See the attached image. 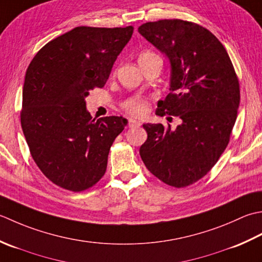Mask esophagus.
<instances>
[{"label": "esophagus", "instance_id": "esophagus-1", "mask_svg": "<svg viewBox=\"0 0 262 262\" xmlns=\"http://www.w3.org/2000/svg\"><path fill=\"white\" fill-rule=\"evenodd\" d=\"M141 125V122L138 121L136 119H130L129 120V126L130 127H137V126H140Z\"/></svg>", "mask_w": 262, "mask_h": 262}]
</instances>
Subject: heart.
Wrapping results in <instances>:
<instances>
[{"label": "heart", "instance_id": "heart-1", "mask_svg": "<svg viewBox=\"0 0 262 262\" xmlns=\"http://www.w3.org/2000/svg\"><path fill=\"white\" fill-rule=\"evenodd\" d=\"M157 56L155 53L149 52V51H145L142 52L140 55H139V62L142 61H147L149 58ZM123 108L127 113L135 116H145L148 112V104L145 99H142L140 97H133L127 99L126 101H124L123 104Z\"/></svg>", "mask_w": 262, "mask_h": 262}]
</instances>
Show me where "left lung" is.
<instances>
[{
    "mask_svg": "<svg viewBox=\"0 0 262 262\" xmlns=\"http://www.w3.org/2000/svg\"><path fill=\"white\" fill-rule=\"evenodd\" d=\"M139 34L166 55L169 94L157 114L180 116L175 130L143 124L146 167L164 183L183 188L209 172L228 145L239 104L238 80L225 47L209 30L173 19L146 23Z\"/></svg>",
    "mask_w": 262,
    "mask_h": 262,
    "instance_id": "left-lung-1",
    "label": "left lung"
}]
</instances>
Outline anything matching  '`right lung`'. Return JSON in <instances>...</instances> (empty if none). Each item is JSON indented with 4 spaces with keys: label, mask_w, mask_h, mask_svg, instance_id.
I'll use <instances>...</instances> for the list:
<instances>
[{
    "label": "right lung",
    "mask_w": 262,
    "mask_h": 262,
    "mask_svg": "<svg viewBox=\"0 0 262 262\" xmlns=\"http://www.w3.org/2000/svg\"><path fill=\"white\" fill-rule=\"evenodd\" d=\"M133 27H76L51 40L27 69L21 126L35 163L63 189L92 188L105 174L111 146L126 119L93 120L86 97L104 87Z\"/></svg>",
    "instance_id": "right-lung-1"
}]
</instances>
